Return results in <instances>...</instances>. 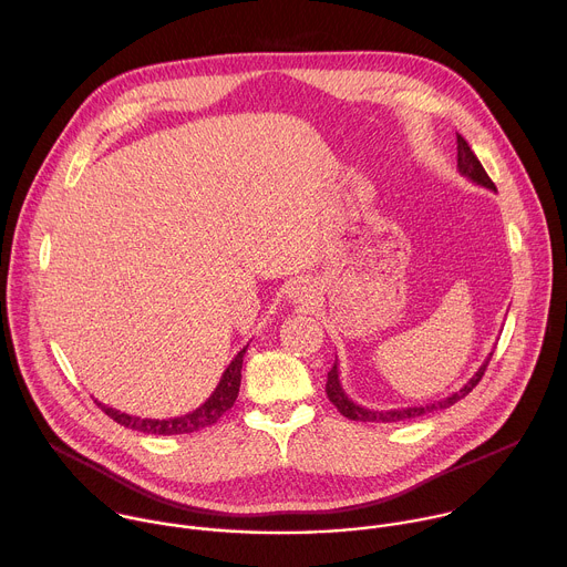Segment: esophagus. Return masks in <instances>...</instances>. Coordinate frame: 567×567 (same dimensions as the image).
<instances>
[{
  "mask_svg": "<svg viewBox=\"0 0 567 567\" xmlns=\"http://www.w3.org/2000/svg\"><path fill=\"white\" fill-rule=\"evenodd\" d=\"M291 298H293L296 302H307V300L313 298V289H311L307 282H296V285L291 287Z\"/></svg>",
  "mask_w": 567,
  "mask_h": 567,
  "instance_id": "34e87169",
  "label": "esophagus"
}]
</instances>
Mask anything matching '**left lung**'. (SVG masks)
<instances>
[{
    "mask_svg": "<svg viewBox=\"0 0 567 567\" xmlns=\"http://www.w3.org/2000/svg\"><path fill=\"white\" fill-rule=\"evenodd\" d=\"M457 171L460 175H464L466 179H471L473 184L477 186H484L489 190H496L494 182L489 179V175L484 173L482 164L477 161V156L473 154V150L468 147V143L457 134ZM494 352L484 359V363L477 368V372L453 394H449L446 399H440L435 403H429V406H411V409H394V411H372V409H363L359 406V403H354L343 385H341V377H339V359L337 363L332 365V370L328 372V383H326V392L330 396V401L334 403V406L339 409L341 415H346L348 420H354V422H401V420H413V417H420V415H426V413H433V411H444L449 406H453L455 401L464 399L482 379L484 370H487L489 361H492Z\"/></svg>",
    "mask_w": 567,
    "mask_h": 567,
    "instance_id": "1",
    "label": "left lung"
}]
</instances>
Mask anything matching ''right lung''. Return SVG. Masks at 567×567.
Instances as JSON below:
<instances>
[{"mask_svg":"<svg viewBox=\"0 0 567 567\" xmlns=\"http://www.w3.org/2000/svg\"><path fill=\"white\" fill-rule=\"evenodd\" d=\"M249 348V346H247ZM247 348H241L235 359L228 363V368L224 370L217 388L213 390V394L202 403L199 409H195L193 413H186L182 417H171V420H147V417H134L127 413H121L116 409L105 406V403L96 401L99 409L112 417L114 422H118L125 429L138 431V433H147V435H184V433H195L199 429L213 426L237 399L239 392V381H241V361H245Z\"/></svg>","mask_w":567,"mask_h":567,"instance_id":"right-lung-1","label":"right lung"}]
</instances>
